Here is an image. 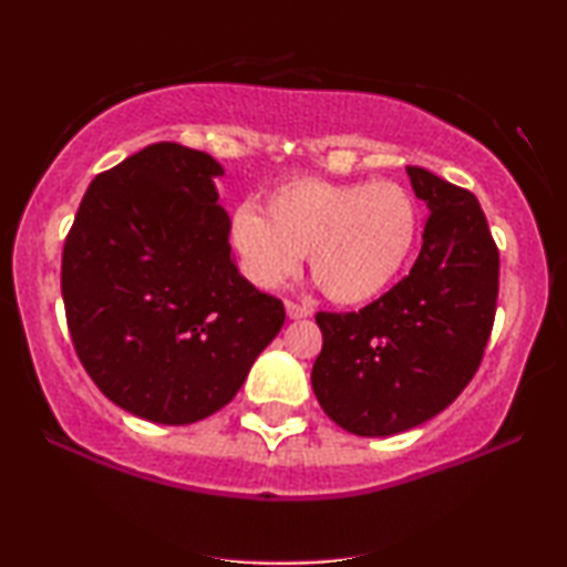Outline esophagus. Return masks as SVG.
<instances>
[{"label": "esophagus", "mask_w": 567, "mask_h": 567, "mask_svg": "<svg viewBox=\"0 0 567 567\" xmlns=\"http://www.w3.org/2000/svg\"><path fill=\"white\" fill-rule=\"evenodd\" d=\"M286 313H289V319H307V317H311V309L303 307V303L286 301Z\"/></svg>", "instance_id": "esophagus-1"}]
</instances>
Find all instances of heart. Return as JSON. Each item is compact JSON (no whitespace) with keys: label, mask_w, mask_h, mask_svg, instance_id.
<instances>
[{"label":"heart","mask_w":567,"mask_h":567,"mask_svg":"<svg viewBox=\"0 0 567 567\" xmlns=\"http://www.w3.org/2000/svg\"><path fill=\"white\" fill-rule=\"evenodd\" d=\"M266 213L240 207L230 220L246 276L260 289H278L309 254L313 278L337 303L378 299L417 238L415 199L395 182L293 179L274 189Z\"/></svg>","instance_id":"b5f03b06"}]
</instances>
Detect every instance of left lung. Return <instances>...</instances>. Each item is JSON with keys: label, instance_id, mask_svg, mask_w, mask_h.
Returning <instances> with one entry per match:
<instances>
[{"label": "left lung", "instance_id": "8db88e82", "mask_svg": "<svg viewBox=\"0 0 567 567\" xmlns=\"http://www.w3.org/2000/svg\"><path fill=\"white\" fill-rule=\"evenodd\" d=\"M405 172L429 207L411 274L360 311L317 313L313 395L339 429L370 439L454 403L482 362L499 293V250L478 199L429 169Z\"/></svg>", "mask_w": 567, "mask_h": 567}]
</instances>
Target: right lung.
Masks as SVG:
<instances>
[{"label": "right lung", "mask_w": 567, "mask_h": 567, "mask_svg": "<svg viewBox=\"0 0 567 567\" xmlns=\"http://www.w3.org/2000/svg\"><path fill=\"white\" fill-rule=\"evenodd\" d=\"M210 154L146 146L95 177L63 248L68 329L111 403L164 425L228 405L286 311L240 276Z\"/></svg>", "instance_id": "obj_1"}]
</instances>
